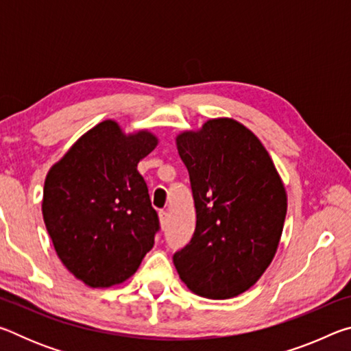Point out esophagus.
<instances>
[{"instance_id":"obj_1","label":"esophagus","mask_w":351,"mask_h":351,"mask_svg":"<svg viewBox=\"0 0 351 351\" xmlns=\"http://www.w3.org/2000/svg\"><path fill=\"white\" fill-rule=\"evenodd\" d=\"M167 212L161 210L159 212V224H161V228H165V224H167Z\"/></svg>"}]
</instances>
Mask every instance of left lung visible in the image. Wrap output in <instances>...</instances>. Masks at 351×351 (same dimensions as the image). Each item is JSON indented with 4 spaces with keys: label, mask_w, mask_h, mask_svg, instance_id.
Instances as JSON below:
<instances>
[{
    "label": "left lung",
    "mask_w": 351,
    "mask_h": 351,
    "mask_svg": "<svg viewBox=\"0 0 351 351\" xmlns=\"http://www.w3.org/2000/svg\"><path fill=\"white\" fill-rule=\"evenodd\" d=\"M192 186L197 228L173 255L184 285L206 299H232L252 288L280 245L288 195L274 162L251 130L209 119L176 136Z\"/></svg>",
    "instance_id": "left-lung-1"
}]
</instances>
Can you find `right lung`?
I'll return each instance as SVG.
<instances>
[{
	"label": "right lung",
	"mask_w": 351,
	"mask_h": 351,
	"mask_svg": "<svg viewBox=\"0 0 351 351\" xmlns=\"http://www.w3.org/2000/svg\"><path fill=\"white\" fill-rule=\"evenodd\" d=\"M159 144L112 119L82 134L47 171L41 212L58 258L90 288L128 280L154 245L156 210L138 164Z\"/></svg>",
	"instance_id": "right-lung-1"
}]
</instances>
